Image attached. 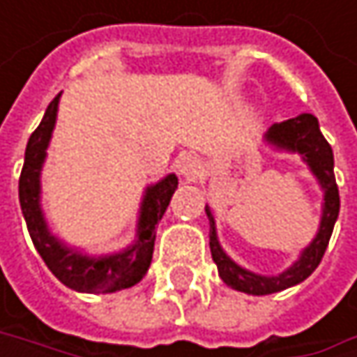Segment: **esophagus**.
Returning <instances> with one entry per match:
<instances>
[{"label": "esophagus", "instance_id": "1", "mask_svg": "<svg viewBox=\"0 0 357 357\" xmlns=\"http://www.w3.org/2000/svg\"><path fill=\"white\" fill-rule=\"evenodd\" d=\"M200 169H202V165H200V161L194 157V155H181L178 161V172L179 176L183 179H194L198 174H200Z\"/></svg>", "mask_w": 357, "mask_h": 357}]
</instances>
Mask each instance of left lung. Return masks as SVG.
<instances>
[{
    "label": "left lung",
    "mask_w": 357,
    "mask_h": 357,
    "mask_svg": "<svg viewBox=\"0 0 357 357\" xmlns=\"http://www.w3.org/2000/svg\"><path fill=\"white\" fill-rule=\"evenodd\" d=\"M264 140L268 144H273L279 151H289V153H298L310 167V172L314 174V178L319 179L322 192H324V202H322V217L321 227L317 238L310 242L308 248H304L302 256L281 275L277 277H264V275H256L252 271L242 268L240 264H236L221 248L219 240H217V229H215V217L211 213L208 206H204L208 223H211V254L213 260L219 268V277L238 291L252 294V296H268V294H277L283 291L291 285L302 283L304 279H308L314 268L321 264L324 250L328 246L335 221L339 217V188L335 181V172H333V149L331 144L324 140L321 128H319V119L310 113H302L294 119H285L281 123H273L268 128V132L264 134Z\"/></svg>",
    "instance_id": "1"
}]
</instances>
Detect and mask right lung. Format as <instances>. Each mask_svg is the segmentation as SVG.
Listing matches in <instances>:
<instances>
[{
	"mask_svg": "<svg viewBox=\"0 0 357 357\" xmlns=\"http://www.w3.org/2000/svg\"><path fill=\"white\" fill-rule=\"evenodd\" d=\"M61 93L49 103L38 128L31 134L26 153H24V167L18 181V196L22 215L33 238L36 252L49 266V271L70 289L84 291V294H111L126 287L136 285L149 271L155 250V227L165 215L169 200L178 188L176 174L149 185L140 204L138 229L136 240L132 246L109 254V256H86L78 250L68 248L59 242L47 227L43 208H40V169L45 163L47 146L51 140V132L57 117V103Z\"/></svg>",
	"mask_w": 357,
	"mask_h": 357,
	"instance_id": "right-lung-1",
	"label": "right lung"
}]
</instances>
